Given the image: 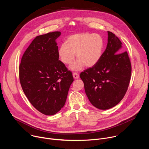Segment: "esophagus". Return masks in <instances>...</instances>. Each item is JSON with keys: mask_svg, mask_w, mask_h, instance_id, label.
<instances>
[{"mask_svg": "<svg viewBox=\"0 0 149 149\" xmlns=\"http://www.w3.org/2000/svg\"><path fill=\"white\" fill-rule=\"evenodd\" d=\"M72 75H73V77H74V79H77V78H78L79 77V74H78V73H77V72H73Z\"/></svg>", "mask_w": 149, "mask_h": 149, "instance_id": "esophagus-1", "label": "esophagus"}]
</instances>
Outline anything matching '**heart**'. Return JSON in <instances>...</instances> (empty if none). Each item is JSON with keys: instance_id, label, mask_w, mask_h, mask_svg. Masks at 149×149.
I'll return each instance as SVG.
<instances>
[{"instance_id": "obj_1", "label": "heart", "mask_w": 149, "mask_h": 149, "mask_svg": "<svg viewBox=\"0 0 149 149\" xmlns=\"http://www.w3.org/2000/svg\"><path fill=\"white\" fill-rule=\"evenodd\" d=\"M104 48V40L101 35L81 33L70 36L67 44L63 43L58 49L60 60L65 64H70L77 53L78 58L70 66L71 70H79L84 66L92 67L100 60Z\"/></svg>"}]
</instances>
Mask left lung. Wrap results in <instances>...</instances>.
<instances>
[{"label":"left lung","mask_w":149,"mask_h":149,"mask_svg":"<svg viewBox=\"0 0 149 149\" xmlns=\"http://www.w3.org/2000/svg\"><path fill=\"white\" fill-rule=\"evenodd\" d=\"M121 45L120 40L108 31L107 48L100 60L79 75L87 96L98 109L107 110L114 107L128 89L132 65L127 52H122Z\"/></svg>","instance_id":"1"}]
</instances>
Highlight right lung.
<instances>
[{"label": "right lung", "mask_w": 149, "mask_h": 149, "mask_svg": "<svg viewBox=\"0 0 149 149\" xmlns=\"http://www.w3.org/2000/svg\"><path fill=\"white\" fill-rule=\"evenodd\" d=\"M58 31L37 36L25 51L19 67V80L29 102L41 113L51 116L64 106L72 72L59 60L55 40Z\"/></svg>", "instance_id": "obj_1"}]
</instances>
